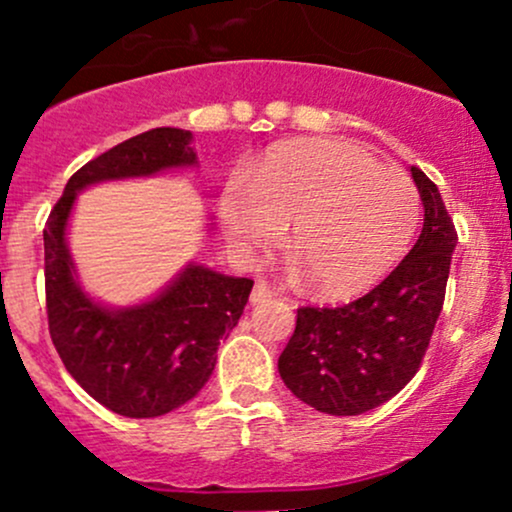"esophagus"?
Listing matches in <instances>:
<instances>
[{
    "label": "esophagus",
    "instance_id": "esophagus-1",
    "mask_svg": "<svg viewBox=\"0 0 512 512\" xmlns=\"http://www.w3.org/2000/svg\"><path fill=\"white\" fill-rule=\"evenodd\" d=\"M272 296L274 294H272V289H269V284L255 282V286H252V294H250V303L252 306H260V303H267Z\"/></svg>",
    "mask_w": 512,
    "mask_h": 512
}]
</instances>
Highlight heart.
<instances>
[{
  "instance_id": "obj_1",
  "label": "heart",
  "mask_w": 512,
  "mask_h": 512,
  "mask_svg": "<svg viewBox=\"0 0 512 512\" xmlns=\"http://www.w3.org/2000/svg\"><path fill=\"white\" fill-rule=\"evenodd\" d=\"M221 218L247 255L269 252L289 226V255L308 289L347 299L391 272L418 228L411 179L342 140H296L269 150L250 187H228Z\"/></svg>"
}]
</instances>
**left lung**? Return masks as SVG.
<instances>
[{"label": "left lung", "mask_w": 512, "mask_h": 512, "mask_svg": "<svg viewBox=\"0 0 512 512\" xmlns=\"http://www.w3.org/2000/svg\"><path fill=\"white\" fill-rule=\"evenodd\" d=\"M423 201L418 243L389 277L340 308H299L279 376L303 403L359 415L396 396L418 372L445 301L457 230L428 174L411 167Z\"/></svg>", "instance_id": "left-lung-1"}]
</instances>
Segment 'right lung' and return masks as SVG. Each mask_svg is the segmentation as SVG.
Here are the masks:
<instances>
[{
	"mask_svg": "<svg viewBox=\"0 0 512 512\" xmlns=\"http://www.w3.org/2000/svg\"><path fill=\"white\" fill-rule=\"evenodd\" d=\"M192 140V131L153 128L89 160L65 184L43 230L55 350L94 401L126 418H157L204 389L218 345L243 316L252 279L187 262L150 299L109 306L82 286L67 228L84 189L199 165Z\"/></svg>",
	"mask_w": 512,
	"mask_h": 512,
	"instance_id": "obj_1",
	"label": "right lung"
}]
</instances>
